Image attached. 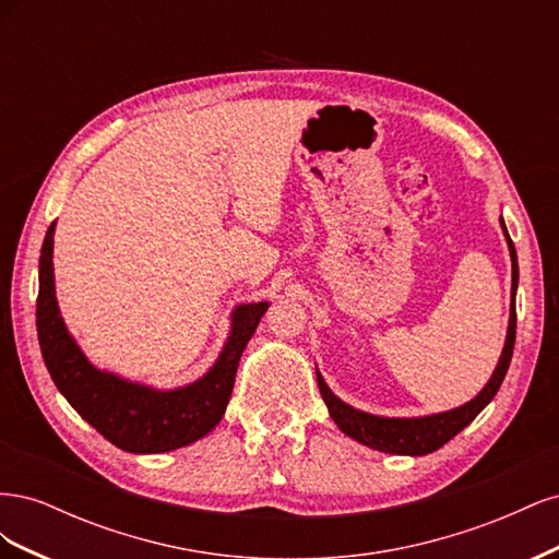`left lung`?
I'll return each instance as SVG.
<instances>
[{
    "mask_svg": "<svg viewBox=\"0 0 559 559\" xmlns=\"http://www.w3.org/2000/svg\"><path fill=\"white\" fill-rule=\"evenodd\" d=\"M499 224H501L503 238H506V245H509V253H511V314H509V329H506L501 357L497 361L492 378L487 380V384L476 396L466 401L464 405H460V408H452L445 413H433V415H421V417H384V415H373V413L354 408V405L345 403L341 396H335L317 368V384H319L321 399H324V403H326L331 419L345 436L354 438V441L366 445V448H373L380 452L421 456V454H429L438 448H443L450 438H454L464 427H468L471 421L480 415L485 405L497 396L499 386L506 378V370H509L511 357H513L515 294H518V280H520L515 245L511 240L509 230H506L503 216H499Z\"/></svg>",
    "mask_w": 559,
    "mask_h": 559,
    "instance_id": "1",
    "label": "left lung"
}]
</instances>
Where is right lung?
Instances as JSON below:
<instances>
[{
    "instance_id": "1",
    "label": "right lung",
    "mask_w": 559,
    "mask_h": 559,
    "mask_svg": "<svg viewBox=\"0 0 559 559\" xmlns=\"http://www.w3.org/2000/svg\"><path fill=\"white\" fill-rule=\"evenodd\" d=\"M53 235L56 222L46 230L39 257L37 335L44 364L60 394L93 429L126 452H170L207 436L226 413L240 357L270 302L235 306L226 343L198 380L175 389L132 382L93 366L67 329L56 298Z\"/></svg>"
}]
</instances>
